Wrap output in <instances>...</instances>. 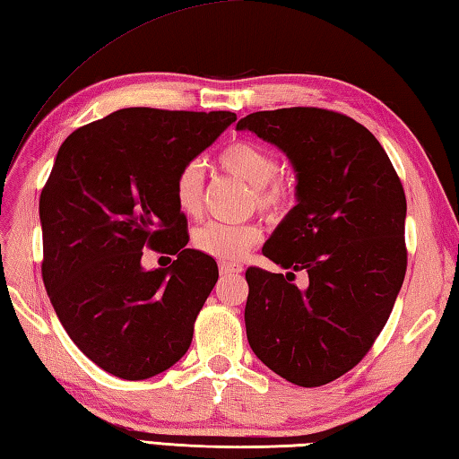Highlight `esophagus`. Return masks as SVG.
Wrapping results in <instances>:
<instances>
[{
	"mask_svg": "<svg viewBox=\"0 0 459 459\" xmlns=\"http://www.w3.org/2000/svg\"><path fill=\"white\" fill-rule=\"evenodd\" d=\"M242 266L235 264V263H222L221 264V274L222 276H232V274H240Z\"/></svg>",
	"mask_w": 459,
	"mask_h": 459,
	"instance_id": "34e87169",
	"label": "esophagus"
}]
</instances>
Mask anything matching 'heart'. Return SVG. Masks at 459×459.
Returning a JSON list of instances; mask_svg holds the SVG:
<instances>
[{"label": "heart", "instance_id": "1", "mask_svg": "<svg viewBox=\"0 0 459 459\" xmlns=\"http://www.w3.org/2000/svg\"><path fill=\"white\" fill-rule=\"evenodd\" d=\"M217 165L250 186L256 209L271 217L286 211L292 203V188L276 178L278 163L268 149L253 141H235L222 149ZM177 206L186 217L201 212L203 204V169L199 163H186L178 170L173 185ZM260 240V227L255 222L222 224L209 222L195 230V248L222 263H235Z\"/></svg>", "mask_w": 459, "mask_h": 459}]
</instances>
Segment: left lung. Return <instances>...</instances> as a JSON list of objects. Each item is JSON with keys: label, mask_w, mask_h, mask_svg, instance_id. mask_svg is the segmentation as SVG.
<instances>
[{"label": "left lung", "mask_w": 459, "mask_h": 459, "mask_svg": "<svg viewBox=\"0 0 459 459\" xmlns=\"http://www.w3.org/2000/svg\"><path fill=\"white\" fill-rule=\"evenodd\" d=\"M281 149L296 206L263 247L286 274L248 268L247 338L258 360L314 388L362 360L390 318L406 274V195L388 155L346 115L290 107L237 123ZM309 274L299 290L293 273Z\"/></svg>", "instance_id": "obj_1"}]
</instances>
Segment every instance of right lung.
Here are the masks:
<instances>
[{"label":"right lung","mask_w":459,"mask_h":459,"mask_svg":"<svg viewBox=\"0 0 459 459\" xmlns=\"http://www.w3.org/2000/svg\"><path fill=\"white\" fill-rule=\"evenodd\" d=\"M237 121L230 111L127 107L74 131L39 196L41 274L69 338L123 380L169 370L191 346L217 263L185 248L173 185ZM177 254L145 272L142 248Z\"/></svg>","instance_id":"add662e5"}]
</instances>
